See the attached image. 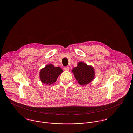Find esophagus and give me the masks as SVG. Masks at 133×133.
I'll use <instances>...</instances> for the list:
<instances>
[{"instance_id": "34e87169", "label": "esophagus", "mask_w": 133, "mask_h": 133, "mask_svg": "<svg viewBox=\"0 0 133 133\" xmlns=\"http://www.w3.org/2000/svg\"><path fill=\"white\" fill-rule=\"evenodd\" d=\"M63 69H64V70L65 71H69V70H70V68H69V66H64Z\"/></svg>"}]
</instances>
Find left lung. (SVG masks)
I'll return each instance as SVG.
<instances>
[{"instance_id":"obj_1","label":"left lung","mask_w":133,"mask_h":133,"mask_svg":"<svg viewBox=\"0 0 133 133\" xmlns=\"http://www.w3.org/2000/svg\"><path fill=\"white\" fill-rule=\"evenodd\" d=\"M76 80L80 84L84 85L89 83L94 79L95 72L93 68L88 66L84 62H80L78 66L72 70Z\"/></svg>"}]
</instances>
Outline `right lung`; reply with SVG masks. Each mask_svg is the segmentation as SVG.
I'll return each instance as SVG.
<instances>
[{"instance_id":"1","label":"right lung","mask_w":133,"mask_h":133,"mask_svg":"<svg viewBox=\"0 0 133 133\" xmlns=\"http://www.w3.org/2000/svg\"><path fill=\"white\" fill-rule=\"evenodd\" d=\"M62 72L60 67H55L52 64H48L41 70L40 78L42 83L50 85L56 81L58 77Z\"/></svg>"}]
</instances>
